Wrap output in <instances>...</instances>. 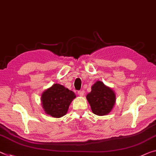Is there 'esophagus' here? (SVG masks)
Masks as SVG:
<instances>
[{
	"label": "esophagus",
	"mask_w": 156,
	"mask_h": 156,
	"mask_svg": "<svg viewBox=\"0 0 156 156\" xmlns=\"http://www.w3.org/2000/svg\"><path fill=\"white\" fill-rule=\"evenodd\" d=\"M84 90H79L78 91V94L80 95V96H81V97H83V96H84Z\"/></svg>",
	"instance_id": "obj_1"
}]
</instances>
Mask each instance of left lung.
Returning <instances> with one entry per match:
<instances>
[{
  "mask_svg": "<svg viewBox=\"0 0 156 156\" xmlns=\"http://www.w3.org/2000/svg\"><path fill=\"white\" fill-rule=\"evenodd\" d=\"M93 114L98 116L108 114L116 102V95L111 88L98 81L91 87V91L86 95Z\"/></svg>",
  "mask_w": 156,
  "mask_h": 156,
  "instance_id": "left-lung-1",
  "label": "left lung"
}]
</instances>
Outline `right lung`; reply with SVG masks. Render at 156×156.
I'll return each mask as SVG.
<instances>
[{"mask_svg": "<svg viewBox=\"0 0 156 156\" xmlns=\"http://www.w3.org/2000/svg\"><path fill=\"white\" fill-rule=\"evenodd\" d=\"M76 98L75 93L59 83L44 90L41 97L42 105L45 113L54 118L66 115L70 103Z\"/></svg>", "mask_w": 156, "mask_h": 156, "instance_id": "add662e5", "label": "right lung"}]
</instances>
